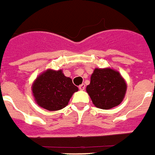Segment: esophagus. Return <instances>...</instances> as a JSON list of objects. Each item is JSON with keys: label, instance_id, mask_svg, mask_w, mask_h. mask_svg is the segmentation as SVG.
<instances>
[{"label": "esophagus", "instance_id": "esophagus-1", "mask_svg": "<svg viewBox=\"0 0 155 155\" xmlns=\"http://www.w3.org/2000/svg\"><path fill=\"white\" fill-rule=\"evenodd\" d=\"M79 90H84L85 89V85L84 83H82L81 85H79Z\"/></svg>", "mask_w": 155, "mask_h": 155}]
</instances>
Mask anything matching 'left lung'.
I'll list each match as a JSON object with an SVG mask.
<instances>
[{
	"label": "left lung",
	"instance_id": "obj_1",
	"mask_svg": "<svg viewBox=\"0 0 155 155\" xmlns=\"http://www.w3.org/2000/svg\"><path fill=\"white\" fill-rule=\"evenodd\" d=\"M127 84L118 72L111 69H95L86 91L96 107L109 110L123 100Z\"/></svg>",
	"mask_w": 155,
	"mask_h": 155
}]
</instances>
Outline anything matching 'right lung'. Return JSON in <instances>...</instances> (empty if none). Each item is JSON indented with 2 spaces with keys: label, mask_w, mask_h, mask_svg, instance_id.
<instances>
[{
  "label": "right lung",
  "mask_w": 155,
  "mask_h": 155,
  "mask_svg": "<svg viewBox=\"0 0 155 155\" xmlns=\"http://www.w3.org/2000/svg\"><path fill=\"white\" fill-rule=\"evenodd\" d=\"M32 90L35 101L41 107L55 111L67 106L73 94L78 88L61 70H49L36 79Z\"/></svg>",
  "instance_id": "1"
}]
</instances>
